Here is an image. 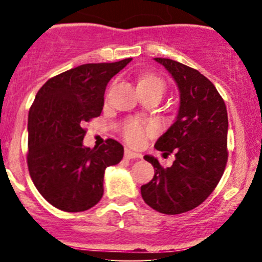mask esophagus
Instances as JSON below:
<instances>
[{
    "label": "esophagus",
    "mask_w": 262,
    "mask_h": 262,
    "mask_svg": "<svg viewBox=\"0 0 262 262\" xmlns=\"http://www.w3.org/2000/svg\"><path fill=\"white\" fill-rule=\"evenodd\" d=\"M124 158L128 159V160H133V159H141V155L138 154V152L132 151L130 149H125Z\"/></svg>",
    "instance_id": "esophagus-1"
}]
</instances>
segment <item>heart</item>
Returning a JSON list of instances; mask_svg holds the SVG:
<instances>
[{
  "mask_svg": "<svg viewBox=\"0 0 262 262\" xmlns=\"http://www.w3.org/2000/svg\"><path fill=\"white\" fill-rule=\"evenodd\" d=\"M138 87L158 91L162 95L165 91V82L160 77L154 76V75H144L143 77H140ZM154 128L151 125L137 121V119H128L122 127L123 138L132 146L144 145L148 138L154 134Z\"/></svg>",
  "mask_w": 262,
  "mask_h": 262,
  "instance_id": "1",
  "label": "heart"
}]
</instances>
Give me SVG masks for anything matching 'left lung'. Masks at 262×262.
<instances>
[{"instance_id":"left-lung-1","label":"left lung","mask_w":262,"mask_h":262,"mask_svg":"<svg viewBox=\"0 0 262 262\" xmlns=\"http://www.w3.org/2000/svg\"><path fill=\"white\" fill-rule=\"evenodd\" d=\"M171 74L180 91L176 121L155 143L164 154L175 152L172 166L162 167L145 155L155 175L141 186L148 206L164 214H181L207 200L223 176L228 160L227 107L210 81L196 69L155 58Z\"/></svg>"}]
</instances>
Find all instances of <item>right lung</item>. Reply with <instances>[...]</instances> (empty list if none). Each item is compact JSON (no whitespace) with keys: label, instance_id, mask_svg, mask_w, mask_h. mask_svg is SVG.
Instances as JSON below:
<instances>
[{"label":"right lung","instance_id":"right-lung-1","mask_svg":"<svg viewBox=\"0 0 262 262\" xmlns=\"http://www.w3.org/2000/svg\"><path fill=\"white\" fill-rule=\"evenodd\" d=\"M132 61L83 64L41 86L28 116L29 175L39 193L55 208L83 212L103 196L104 170L123 159L122 144L107 139L83 146L85 122L103 110L107 83Z\"/></svg>","mask_w":262,"mask_h":262}]
</instances>
